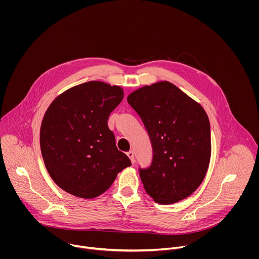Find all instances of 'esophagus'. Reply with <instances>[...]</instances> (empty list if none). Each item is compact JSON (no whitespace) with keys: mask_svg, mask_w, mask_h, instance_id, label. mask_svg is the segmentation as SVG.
Instances as JSON below:
<instances>
[{"mask_svg":"<svg viewBox=\"0 0 259 259\" xmlns=\"http://www.w3.org/2000/svg\"><path fill=\"white\" fill-rule=\"evenodd\" d=\"M127 156H128V157H129V159L131 160L132 164H134L135 159H134V153H133V151H129V152H127Z\"/></svg>","mask_w":259,"mask_h":259,"instance_id":"1","label":"esophagus"}]
</instances>
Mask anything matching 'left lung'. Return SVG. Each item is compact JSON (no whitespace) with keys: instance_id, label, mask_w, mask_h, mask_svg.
Instances as JSON below:
<instances>
[{"instance_id":"1","label":"left lung","mask_w":259,"mask_h":259,"mask_svg":"<svg viewBox=\"0 0 259 259\" xmlns=\"http://www.w3.org/2000/svg\"><path fill=\"white\" fill-rule=\"evenodd\" d=\"M153 146V162L139 168L145 192L159 204L188 198L208 170L211 132L204 108L175 85L163 81L127 97Z\"/></svg>"}]
</instances>
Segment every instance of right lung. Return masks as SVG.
Returning a JSON list of instances; mask_svg holds the SVG:
<instances>
[{
	"label": "right lung",
	"instance_id": "right-lung-1",
	"mask_svg": "<svg viewBox=\"0 0 259 259\" xmlns=\"http://www.w3.org/2000/svg\"><path fill=\"white\" fill-rule=\"evenodd\" d=\"M123 97L121 87L91 81L66 90L48 107L40 131L41 152L51 178L66 193L95 198L131 166L107 126Z\"/></svg>",
	"mask_w": 259,
	"mask_h": 259
}]
</instances>
